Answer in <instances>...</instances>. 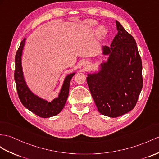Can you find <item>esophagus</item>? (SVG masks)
Returning a JSON list of instances; mask_svg holds the SVG:
<instances>
[{
  "label": "esophagus",
  "mask_w": 159,
  "mask_h": 159,
  "mask_svg": "<svg viewBox=\"0 0 159 159\" xmlns=\"http://www.w3.org/2000/svg\"><path fill=\"white\" fill-rule=\"evenodd\" d=\"M86 65H87V64H86Z\"/></svg>",
  "instance_id": "1"
}]
</instances>
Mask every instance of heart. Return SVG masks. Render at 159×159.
<instances>
[{"label": "heart", "mask_w": 159, "mask_h": 159, "mask_svg": "<svg viewBox=\"0 0 159 159\" xmlns=\"http://www.w3.org/2000/svg\"><path fill=\"white\" fill-rule=\"evenodd\" d=\"M84 24L86 27H88V28H92L97 25V21L96 20H94V19H88V20L85 21ZM97 34L100 36H103L104 35L106 34L105 28H104L103 25L98 26L97 28Z\"/></svg>", "instance_id": "b5f03b06"}]
</instances>
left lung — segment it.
<instances>
[{"mask_svg":"<svg viewBox=\"0 0 159 159\" xmlns=\"http://www.w3.org/2000/svg\"><path fill=\"white\" fill-rule=\"evenodd\" d=\"M118 31L111 46H102L108 56L98 70L88 73L87 83L100 113L121 116L135 107L142 88V64L134 38L116 21Z\"/></svg>","mask_w":159,"mask_h":159,"instance_id":"8db88e82","label":"left lung"}]
</instances>
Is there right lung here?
<instances>
[{"mask_svg":"<svg viewBox=\"0 0 159 159\" xmlns=\"http://www.w3.org/2000/svg\"><path fill=\"white\" fill-rule=\"evenodd\" d=\"M25 40L26 38H25L21 41L15 58V71L14 78L16 83L19 98L26 109L39 117L42 118L53 117L63 110L69 95L71 80L75 74V72L69 73L65 77L59 96L51 102L35 94L27 85L22 69L21 57Z\"/></svg>","mask_w":159,"mask_h":159,"instance_id":"1","label":"right lung"}]
</instances>
